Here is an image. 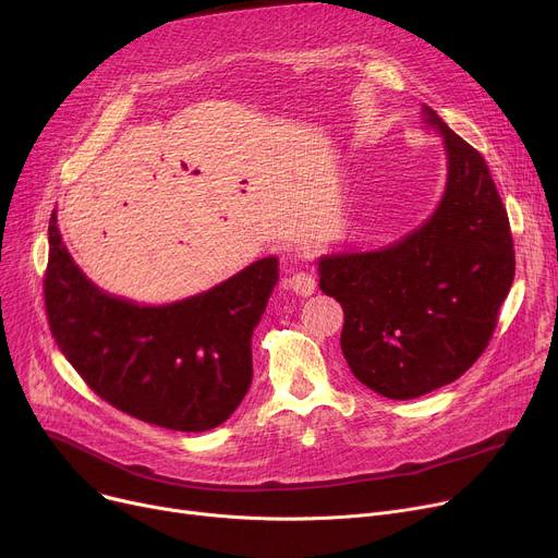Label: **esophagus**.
<instances>
[{"label": "esophagus", "instance_id": "obj_1", "mask_svg": "<svg viewBox=\"0 0 558 558\" xmlns=\"http://www.w3.org/2000/svg\"><path fill=\"white\" fill-rule=\"evenodd\" d=\"M284 282H287V287H289L291 291H296L299 296H310V294H314V289H316V280H314V276H312L307 269L291 271V274L284 278Z\"/></svg>", "mask_w": 558, "mask_h": 558}]
</instances>
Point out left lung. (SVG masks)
Segmentation results:
<instances>
[{
	"label": "left lung",
	"instance_id": "1",
	"mask_svg": "<svg viewBox=\"0 0 558 558\" xmlns=\"http://www.w3.org/2000/svg\"><path fill=\"white\" fill-rule=\"evenodd\" d=\"M448 185L436 213L404 240L318 259V287L343 307L341 350L362 385L412 400L454 383L486 350L515 274L509 215L477 149L429 106Z\"/></svg>",
	"mask_w": 558,
	"mask_h": 558
}]
</instances>
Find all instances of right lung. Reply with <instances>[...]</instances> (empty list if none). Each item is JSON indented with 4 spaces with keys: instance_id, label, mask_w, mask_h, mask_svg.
<instances>
[{
    "instance_id": "1",
    "label": "right lung",
    "mask_w": 558,
    "mask_h": 558,
    "mask_svg": "<svg viewBox=\"0 0 558 558\" xmlns=\"http://www.w3.org/2000/svg\"><path fill=\"white\" fill-rule=\"evenodd\" d=\"M278 282V259L264 257L205 294L140 307L104 294L68 253L49 219L43 280L51 337L101 400L175 432L221 425L244 400L251 335Z\"/></svg>"
}]
</instances>
